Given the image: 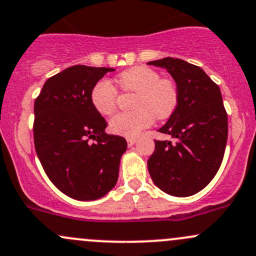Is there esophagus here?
<instances>
[{
  "label": "esophagus",
  "mask_w": 256,
  "mask_h": 256,
  "mask_svg": "<svg viewBox=\"0 0 256 256\" xmlns=\"http://www.w3.org/2000/svg\"><path fill=\"white\" fill-rule=\"evenodd\" d=\"M136 144V138H132V137H131V138H128V147H131V146H134V144Z\"/></svg>",
  "instance_id": "34e87169"
}]
</instances>
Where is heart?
I'll return each mask as SVG.
<instances>
[{
    "label": "heart",
    "instance_id": "heart-1",
    "mask_svg": "<svg viewBox=\"0 0 256 256\" xmlns=\"http://www.w3.org/2000/svg\"><path fill=\"white\" fill-rule=\"evenodd\" d=\"M120 87L137 92L135 112H118L112 118L110 130L115 135L136 137L152 125L154 116L166 119L176 112L179 92L176 83L160 78V74L148 66H136L118 76ZM118 90L109 80L102 78L90 90V103L102 115H110L116 106Z\"/></svg>",
    "mask_w": 256,
    "mask_h": 256
}]
</instances>
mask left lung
<instances>
[{
  "instance_id": "left-lung-1",
  "label": "left lung",
  "mask_w": 256,
  "mask_h": 256,
  "mask_svg": "<svg viewBox=\"0 0 256 256\" xmlns=\"http://www.w3.org/2000/svg\"><path fill=\"white\" fill-rule=\"evenodd\" d=\"M176 82L179 103L160 132L176 142L154 141L148 166L162 192L186 198L201 192L218 172L228 136V119L220 87L198 66L174 58L150 61Z\"/></svg>"
}]
</instances>
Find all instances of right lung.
Returning a JSON list of instances; mask_svg holds the SVG:
<instances>
[{"instance_id":"right-lung-1","label":"right lung","mask_w":256,"mask_h":256,"mask_svg":"<svg viewBox=\"0 0 256 256\" xmlns=\"http://www.w3.org/2000/svg\"><path fill=\"white\" fill-rule=\"evenodd\" d=\"M110 67H68L49 78L34 103V144L54 185L80 201L98 200L115 186L124 137L106 135V121L90 103L93 86ZM96 139L90 145L89 140Z\"/></svg>"}]
</instances>
